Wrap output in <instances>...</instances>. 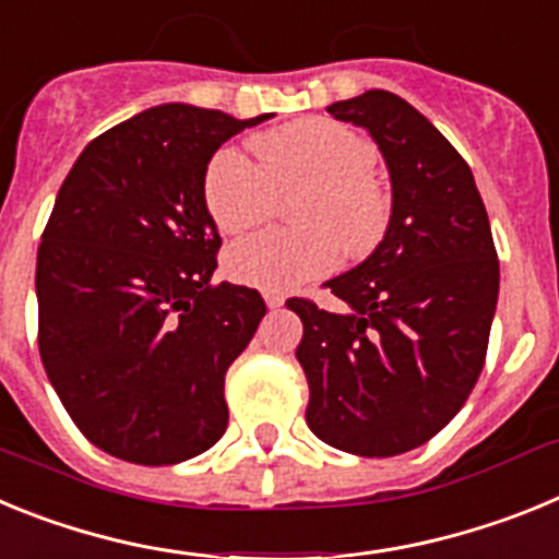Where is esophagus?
I'll return each instance as SVG.
<instances>
[{
  "label": "esophagus",
  "instance_id": "esophagus-1",
  "mask_svg": "<svg viewBox=\"0 0 559 559\" xmlns=\"http://www.w3.org/2000/svg\"><path fill=\"white\" fill-rule=\"evenodd\" d=\"M265 305H269L271 310L283 308V305H285V296H283V294H265Z\"/></svg>",
  "mask_w": 559,
  "mask_h": 559
}]
</instances>
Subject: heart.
<instances>
[{
    "label": "heart",
    "mask_w": 559,
    "mask_h": 559,
    "mask_svg": "<svg viewBox=\"0 0 559 559\" xmlns=\"http://www.w3.org/2000/svg\"><path fill=\"white\" fill-rule=\"evenodd\" d=\"M260 166L226 145L204 170V206L221 231H243L290 195L294 229L240 237L224 257L226 274L260 290H294L330 274L341 249L364 257L392 226V192L372 173L374 145L328 117H308L254 140Z\"/></svg>",
    "instance_id": "obj_1"
}]
</instances>
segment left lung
Instances as JSON below:
<instances>
[{
    "label": "left lung",
    "mask_w": 559,
    "mask_h": 559,
    "mask_svg": "<svg viewBox=\"0 0 559 559\" xmlns=\"http://www.w3.org/2000/svg\"><path fill=\"white\" fill-rule=\"evenodd\" d=\"M364 126L392 173V226L369 260L330 280L347 305L294 296L310 431L355 456L426 445L471 397L498 302V251L467 162L403 97L372 88L328 108Z\"/></svg>",
    "instance_id": "obj_1"
}]
</instances>
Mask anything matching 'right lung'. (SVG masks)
Wrapping results in <instances>:
<instances>
[{"mask_svg":"<svg viewBox=\"0 0 559 559\" xmlns=\"http://www.w3.org/2000/svg\"><path fill=\"white\" fill-rule=\"evenodd\" d=\"M269 114L156 106L86 145L36 263L38 353L83 437L122 462L176 464L226 431L224 380L265 316L254 288L212 283V153Z\"/></svg>","mask_w":559,"mask_h":559,"instance_id":"add662e5","label":"right lung"}]
</instances>
